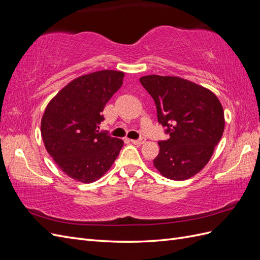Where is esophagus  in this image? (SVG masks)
Listing matches in <instances>:
<instances>
[{"label": "esophagus", "instance_id": "1", "mask_svg": "<svg viewBox=\"0 0 260 260\" xmlns=\"http://www.w3.org/2000/svg\"><path fill=\"white\" fill-rule=\"evenodd\" d=\"M131 143H133V144H136V145H141V144H143V143H145V139H140V140H131Z\"/></svg>", "mask_w": 260, "mask_h": 260}]
</instances>
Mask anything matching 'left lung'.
<instances>
[{
  "label": "left lung",
  "instance_id": "8db88e82",
  "mask_svg": "<svg viewBox=\"0 0 260 260\" xmlns=\"http://www.w3.org/2000/svg\"><path fill=\"white\" fill-rule=\"evenodd\" d=\"M140 82L151 94L169 139L153 160L160 175L182 181L206 166L224 130V113L209 89L177 76L149 75Z\"/></svg>",
  "mask_w": 260,
  "mask_h": 260
}]
</instances>
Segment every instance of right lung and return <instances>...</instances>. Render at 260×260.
Listing matches in <instances>:
<instances>
[{
    "label": "right lung",
    "mask_w": 260,
    "mask_h": 260,
    "mask_svg": "<svg viewBox=\"0 0 260 260\" xmlns=\"http://www.w3.org/2000/svg\"><path fill=\"white\" fill-rule=\"evenodd\" d=\"M124 74L100 70L66 84L46 106L41 136L59 169L78 182L92 183L111 169L123 141L101 132L102 112L122 85Z\"/></svg>",
    "instance_id": "obj_1"
}]
</instances>
